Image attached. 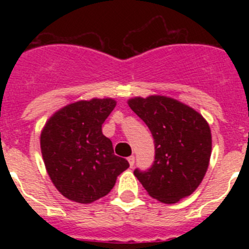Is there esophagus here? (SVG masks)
I'll return each instance as SVG.
<instances>
[{
    "label": "esophagus",
    "instance_id": "esophagus-1",
    "mask_svg": "<svg viewBox=\"0 0 249 249\" xmlns=\"http://www.w3.org/2000/svg\"><path fill=\"white\" fill-rule=\"evenodd\" d=\"M135 156H131V157H128V162H129V166L133 167L135 166Z\"/></svg>",
    "mask_w": 249,
    "mask_h": 249
}]
</instances>
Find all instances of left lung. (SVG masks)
I'll return each instance as SVG.
<instances>
[{"mask_svg":"<svg viewBox=\"0 0 249 249\" xmlns=\"http://www.w3.org/2000/svg\"><path fill=\"white\" fill-rule=\"evenodd\" d=\"M128 105L155 140V160L146 171L135 169L138 181L151 197L163 203L192 195L210 163L208 123L193 108L163 96L136 97Z\"/></svg>","mask_w":249,"mask_h":249,"instance_id":"1","label":"left lung"}]
</instances>
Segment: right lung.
<instances>
[{"instance_id": "1", "label": "right lung", "mask_w": 249, "mask_h": 249, "mask_svg": "<svg viewBox=\"0 0 249 249\" xmlns=\"http://www.w3.org/2000/svg\"><path fill=\"white\" fill-rule=\"evenodd\" d=\"M116 107L111 98L80 101L52 116L41 133V151L51 179L66 198L91 203L108 195L129 167L114 155L102 124Z\"/></svg>"}]
</instances>
